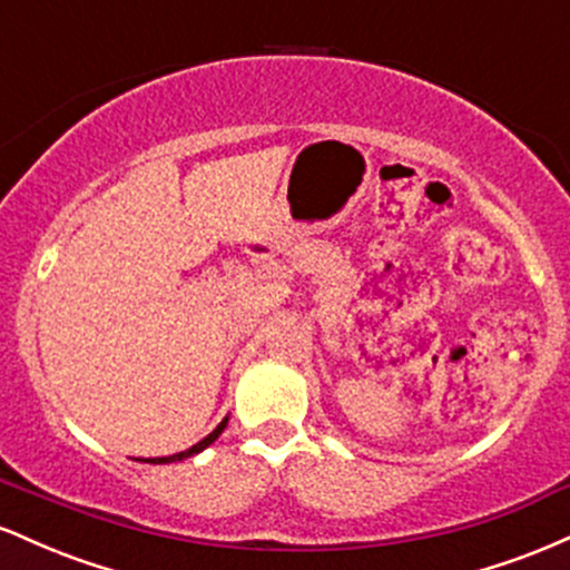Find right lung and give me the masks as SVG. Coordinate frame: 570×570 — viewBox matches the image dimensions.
I'll list each match as a JSON object with an SVG mask.
<instances>
[{"instance_id":"add662e5","label":"right lung","mask_w":570,"mask_h":570,"mask_svg":"<svg viewBox=\"0 0 570 570\" xmlns=\"http://www.w3.org/2000/svg\"><path fill=\"white\" fill-rule=\"evenodd\" d=\"M225 426H227V417H225V421H222L219 423V426L217 429H214L212 431V434H208L206 436V440H200L198 444H193V448H189V450H185V453H176V455H168V458H149V463H171V461H185V458H189V455H195V453H200V450L203 448H208V444H212L214 440H217V436L222 434V431H225Z\"/></svg>"}]
</instances>
